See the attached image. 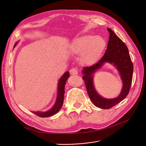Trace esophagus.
Instances as JSON below:
<instances>
[{
	"instance_id": "obj_1",
	"label": "esophagus",
	"mask_w": 146,
	"mask_h": 146,
	"mask_svg": "<svg viewBox=\"0 0 146 146\" xmlns=\"http://www.w3.org/2000/svg\"><path fill=\"white\" fill-rule=\"evenodd\" d=\"M70 74H71L72 75H73V76L78 74V70H76V68H74L70 69Z\"/></svg>"
}]
</instances>
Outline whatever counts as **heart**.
Instances as JSON below:
<instances>
[{
	"instance_id": "b5f03b06",
	"label": "heart",
	"mask_w": 146,
	"mask_h": 146,
	"mask_svg": "<svg viewBox=\"0 0 146 146\" xmlns=\"http://www.w3.org/2000/svg\"><path fill=\"white\" fill-rule=\"evenodd\" d=\"M106 47L103 38L92 35H85L75 39L71 44L73 52H83L82 60L87 64H94L100 58Z\"/></svg>"
}]
</instances>
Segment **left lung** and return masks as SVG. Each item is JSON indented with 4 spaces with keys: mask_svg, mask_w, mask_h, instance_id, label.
Segmentation results:
<instances>
[{
    "mask_svg": "<svg viewBox=\"0 0 146 146\" xmlns=\"http://www.w3.org/2000/svg\"><path fill=\"white\" fill-rule=\"evenodd\" d=\"M110 38L107 50L104 56L98 62L89 67H83V80L85 81L89 98L98 108L110 109L121 102L128 95L131 88L133 74V64L130 57L128 49L125 43L110 28ZM105 62L113 64L119 70L123 83L120 95L115 98L106 99L99 96L93 86V73Z\"/></svg>",
    "mask_w": 146,
    "mask_h": 146,
    "instance_id": "left-lung-1",
    "label": "left lung"
}]
</instances>
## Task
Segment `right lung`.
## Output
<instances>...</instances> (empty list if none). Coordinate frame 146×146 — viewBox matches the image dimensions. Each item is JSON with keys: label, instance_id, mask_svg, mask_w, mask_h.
<instances>
[{"label": "right lung", "instance_id": "add662e5", "mask_svg": "<svg viewBox=\"0 0 146 146\" xmlns=\"http://www.w3.org/2000/svg\"><path fill=\"white\" fill-rule=\"evenodd\" d=\"M17 42L15 44L14 47L17 45ZM70 77L69 72H66L59 80L58 84V90H57V97L55 104L54 105L52 108L48 111L46 112H33L34 113L40 117H48L53 115L57 113L63 106L64 101V86L66 82L67 79Z\"/></svg>", "mask_w": 146, "mask_h": 146}]
</instances>
